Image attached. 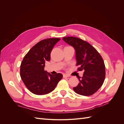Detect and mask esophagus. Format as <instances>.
I'll use <instances>...</instances> for the list:
<instances>
[{"instance_id": "1", "label": "esophagus", "mask_w": 124, "mask_h": 124, "mask_svg": "<svg viewBox=\"0 0 124 124\" xmlns=\"http://www.w3.org/2000/svg\"><path fill=\"white\" fill-rule=\"evenodd\" d=\"M68 77H69L68 75H67V74H64L63 75V78H68Z\"/></svg>"}]
</instances>
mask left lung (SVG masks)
Returning a JSON list of instances; mask_svg holds the SVG:
<instances>
[{
  "instance_id": "1",
  "label": "left lung",
  "mask_w": 124,
  "mask_h": 124,
  "mask_svg": "<svg viewBox=\"0 0 124 124\" xmlns=\"http://www.w3.org/2000/svg\"><path fill=\"white\" fill-rule=\"evenodd\" d=\"M63 40L74 47L76 51L78 70H84L80 83L73 88L74 91L83 96L95 93L102 85L106 77V68L100 54L87 42L74 37H63Z\"/></svg>"
}]
</instances>
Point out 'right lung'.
Returning <instances> with one entry per match:
<instances>
[{
	"mask_svg": "<svg viewBox=\"0 0 124 124\" xmlns=\"http://www.w3.org/2000/svg\"><path fill=\"white\" fill-rule=\"evenodd\" d=\"M60 40L48 38L41 40L24 56L20 67L21 78L26 87L34 94L50 93L62 78L61 73L53 75L44 69L46 62L50 61L52 50Z\"/></svg>",
	"mask_w": 124,
	"mask_h": 124,
	"instance_id": "1",
	"label": "right lung"
}]
</instances>
